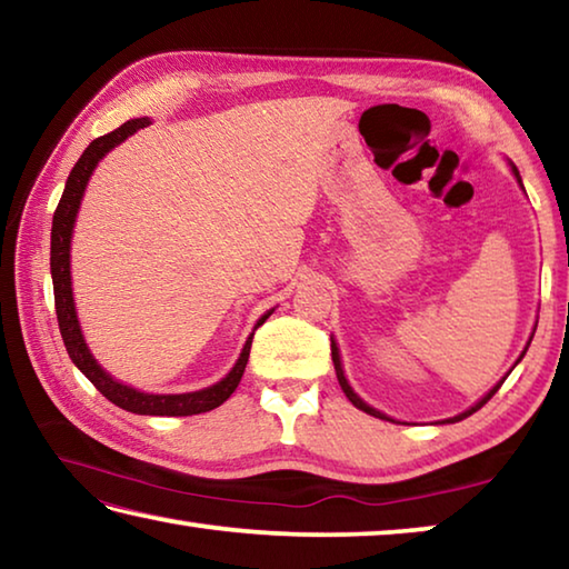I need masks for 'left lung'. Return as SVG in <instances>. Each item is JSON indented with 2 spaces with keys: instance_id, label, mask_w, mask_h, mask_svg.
I'll list each match as a JSON object with an SVG mask.
<instances>
[{
  "instance_id": "obj_1",
  "label": "left lung",
  "mask_w": 569,
  "mask_h": 569,
  "mask_svg": "<svg viewBox=\"0 0 569 569\" xmlns=\"http://www.w3.org/2000/svg\"><path fill=\"white\" fill-rule=\"evenodd\" d=\"M515 170V176H517V180H519V172H517V168H512ZM519 186H522V180H519ZM331 356H333V366H336V377H339V383H341V389H343V393H346V397H349V401L353 403V407L356 409H361V411H366V413H371V417H379V419H389V417H383V413L381 411H377V409H371L369 407V403H363L359 397H356V393L351 391V387H349V381H346V377H343V369H341V359H339V349H336V346L331 343ZM519 359H522V356H519ZM502 383L505 381H499L497 383V387L492 389V391H489L487 393V397L485 399H481V401H477L475 403V407H471V409H467L465 413H459V417H455V419H449V421H461V419H467L469 417V413H475L477 409H481V407H485V403L489 401V399H492L495 397V393H497V389L499 387H502Z\"/></svg>"
}]
</instances>
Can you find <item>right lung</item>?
I'll return each instance as SVG.
<instances>
[{
  "instance_id": "obj_1",
  "label": "right lung",
  "mask_w": 569,
  "mask_h": 569,
  "mask_svg": "<svg viewBox=\"0 0 569 569\" xmlns=\"http://www.w3.org/2000/svg\"><path fill=\"white\" fill-rule=\"evenodd\" d=\"M148 122H150L148 118L128 120L124 124H120L118 130L100 134V138L92 140L88 150L82 152V158L74 162L70 178H67L64 192H62L60 203H57L54 218H52L50 268H52V286H54V311H57V323H60L64 349H67V353H70L72 363L94 383V389H98L104 399H110L114 403V407L132 411V413H148V417H192V413H203V411L220 407V403H223L230 393L236 391V387L240 383V377H243V371H246L250 341L253 339L246 341L243 353H240V359L233 366V371H230L223 381H218L216 387L203 389V391H192V393H142V391L124 387V383H120V381H114L110 373H104L98 366V361L92 359L90 349L84 346L80 323H77L74 301H72L70 238H72L74 216H77V208H80L82 192H84V188H88L92 170H94V166H98L104 152H110L114 146H118V142L128 138V134L138 132L140 128H146ZM268 316L271 313H266L263 319L258 321V326H261Z\"/></svg>"
}]
</instances>
